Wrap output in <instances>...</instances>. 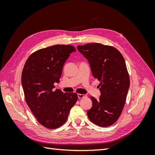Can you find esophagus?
Listing matches in <instances>:
<instances>
[{
	"label": "esophagus",
	"mask_w": 155,
	"mask_h": 155,
	"mask_svg": "<svg viewBox=\"0 0 155 155\" xmlns=\"http://www.w3.org/2000/svg\"><path fill=\"white\" fill-rule=\"evenodd\" d=\"M78 97L79 99H81V98H83V97H86L87 96L85 94H78Z\"/></svg>",
	"instance_id": "esophagus-1"
}]
</instances>
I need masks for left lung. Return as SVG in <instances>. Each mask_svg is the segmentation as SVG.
<instances>
[{
    "instance_id": "1",
    "label": "left lung",
    "mask_w": 155,
    "mask_h": 155,
    "mask_svg": "<svg viewBox=\"0 0 155 155\" xmlns=\"http://www.w3.org/2000/svg\"><path fill=\"white\" fill-rule=\"evenodd\" d=\"M88 61L92 76L100 82L99 100L91 97L92 106L87 116L92 123L110 126L123 110L130 86L129 76L123 55L116 48L100 43L78 46Z\"/></svg>"
}]
</instances>
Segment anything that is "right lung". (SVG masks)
I'll list each match as a JSON object with an SVG mask.
<instances>
[{"instance_id": "obj_1", "label": "right lung", "mask_w": 155, "mask_h": 155, "mask_svg": "<svg viewBox=\"0 0 155 155\" xmlns=\"http://www.w3.org/2000/svg\"><path fill=\"white\" fill-rule=\"evenodd\" d=\"M76 50L72 45H57L40 49L28 58L21 82L25 100L38 122L48 129L63 125L78 100L76 93L54 91L63 65Z\"/></svg>"}]
</instances>
